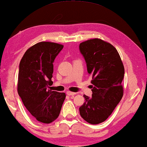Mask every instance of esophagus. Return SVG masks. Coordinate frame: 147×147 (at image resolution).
Returning <instances> with one entry per match:
<instances>
[{
	"label": "esophagus",
	"mask_w": 147,
	"mask_h": 147,
	"mask_svg": "<svg viewBox=\"0 0 147 147\" xmlns=\"http://www.w3.org/2000/svg\"><path fill=\"white\" fill-rule=\"evenodd\" d=\"M66 94H67V95H68V96H74V95H76V93H75V92H70V91H67Z\"/></svg>",
	"instance_id": "1"
}]
</instances>
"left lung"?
Wrapping results in <instances>:
<instances>
[{
    "label": "left lung",
    "instance_id": "8db88e82",
    "mask_svg": "<svg viewBox=\"0 0 147 147\" xmlns=\"http://www.w3.org/2000/svg\"><path fill=\"white\" fill-rule=\"evenodd\" d=\"M88 74L92 76V98L80 107L83 119L92 124L105 121L123 96L124 67L119 53L108 42L95 38L80 44Z\"/></svg>",
    "mask_w": 147,
    "mask_h": 147
}]
</instances>
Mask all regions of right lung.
Masks as SVG:
<instances>
[{
	"label": "right lung",
	"mask_w": 147,
	"mask_h": 147,
	"mask_svg": "<svg viewBox=\"0 0 147 147\" xmlns=\"http://www.w3.org/2000/svg\"><path fill=\"white\" fill-rule=\"evenodd\" d=\"M63 45L42 41L29 48L19 64L17 91L24 106L37 121L57 119L65 94L49 90L53 84V61Z\"/></svg>",
	"instance_id": "add662e5"
}]
</instances>
